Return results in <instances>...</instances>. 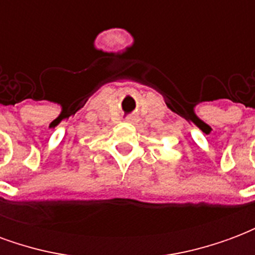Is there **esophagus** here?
<instances>
[{"mask_svg": "<svg viewBox=\"0 0 255 255\" xmlns=\"http://www.w3.org/2000/svg\"><path fill=\"white\" fill-rule=\"evenodd\" d=\"M127 122H129V123H138V117H136V116H128L127 117Z\"/></svg>", "mask_w": 255, "mask_h": 255, "instance_id": "obj_1", "label": "esophagus"}]
</instances>
